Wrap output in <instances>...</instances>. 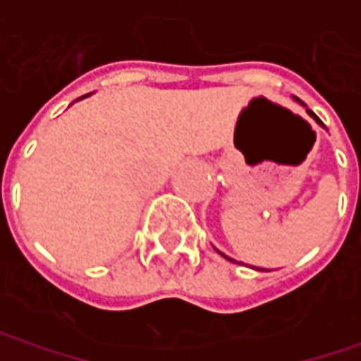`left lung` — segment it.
<instances>
[{
  "mask_svg": "<svg viewBox=\"0 0 361 361\" xmlns=\"http://www.w3.org/2000/svg\"><path fill=\"white\" fill-rule=\"evenodd\" d=\"M295 102H299V104L303 106V108H305V112H307V114H310V116H312V118L315 120V122H317V124H319V126H324V122H322V120L317 118V116H315V114H313L312 110H310V108H307V106L303 104V102H301V100H299V98H295ZM324 128H326V126H324ZM216 253H221V251H219V249H216ZM221 255L225 257V259H229V261H233V259H231V257L225 255V253H221ZM253 269H255V267H253ZM259 271H269V269H259Z\"/></svg>",
  "mask_w": 361,
  "mask_h": 361,
  "instance_id": "8db88e82",
  "label": "left lung"
}]
</instances>
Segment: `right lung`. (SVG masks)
Listing matches in <instances>:
<instances>
[{
    "label": "right lung",
    "instance_id": "1",
    "mask_svg": "<svg viewBox=\"0 0 361 361\" xmlns=\"http://www.w3.org/2000/svg\"><path fill=\"white\" fill-rule=\"evenodd\" d=\"M88 96H90V94H86V96H82V98H78V100H84V98H88ZM76 100V102H78Z\"/></svg>",
    "mask_w": 361,
    "mask_h": 361
}]
</instances>
